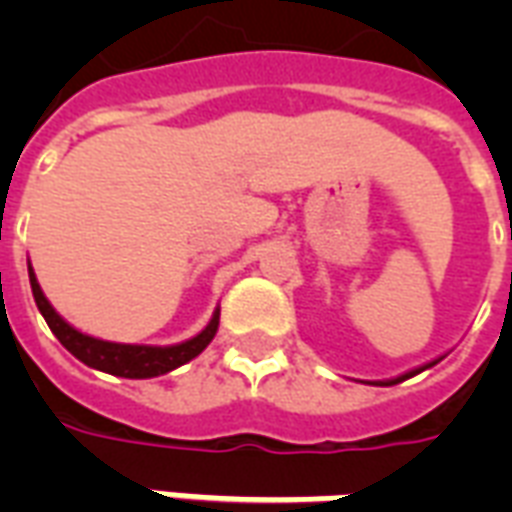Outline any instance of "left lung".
Instances as JSON below:
<instances>
[{"instance_id": "1", "label": "left lung", "mask_w": 512, "mask_h": 512, "mask_svg": "<svg viewBox=\"0 0 512 512\" xmlns=\"http://www.w3.org/2000/svg\"><path fill=\"white\" fill-rule=\"evenodd\" d=\"M433 364H436V361H433ZM433 364H428V366H433ZM428 366H422V369H428ZM422 369H414V372L404 374V377H396V380H390V382H380V385H396V382H401V380H409V377H414V374H417V372H422Z\"/></svg>"}]
</instances>
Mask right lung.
Wrapping results in <instances>:
<instances>
[{"label": "right lung", "instance_id": "add662e5", "mask_svg": "<svg viewBox=\"0 0 512 512\" xmlns=\"http://www.w3.org/2000/svg\"><path fill=\"white\" fill-rule=\"evenodd\" d=\"M28 279H31V292H34L36 308L42 311L47 327L52 329V335L58 337L60 345L68 353H74L79 361L92 366V369L116 374V377L143 380V377H159V374L172 372L177 366H183L185 361L199 356L201 350L212 342V337L217 332V324H220V313H215L212 321H209V327L201 335H196L188 342H180V345H172V348H148V345H122V342L95 340V337L76 332L71 324L60 319L55 308L47 303V297L42 295L39 284H36L34 271H28Z\"/></svg>", "mask_w": 512, "mask_h": 512}]
</instances>
